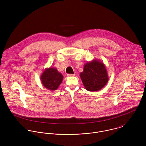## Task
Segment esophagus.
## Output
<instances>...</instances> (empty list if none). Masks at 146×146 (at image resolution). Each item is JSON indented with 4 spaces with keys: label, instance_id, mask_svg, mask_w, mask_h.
<instances>
[{
    "label": "esophagus",
    "instance_id": "esophagus-1",
    "mask_svg": "<svg viewBox=\"0 0 146 146\" xmlns=\"http://www.w3.org/2000/svg\"><path fill=\"white\" fill-rule=\"evenodd\" d=\"M75 75V74H67V76H74Z\"/></svg>",
    "mask_w": 146,
    "mask_h": 146
}]
</instances>
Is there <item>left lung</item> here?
I'll use <instances>...</instances> for the list:
<instances>
[{"label": "left lung", "instance_id": "8db88e82", "mask_svg": "<svg viewBox=\"0 0 146 146\" xmlns=\"http://www.w3.org/2000/svg\"><path fill=\"white\" fill-rule=\"evenodd\" d=\"M80 76L85 88L90 92L100 90L109 80L105 64L96 59L84 64Z\"/></svg>", "mask_w": 146, "mask_h": 146}]
</instances>
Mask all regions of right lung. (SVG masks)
<instances>
[{
    "label": "right lung",
    "instance_id": "1",
    "mask_svg": "<svg viewBox=\"0 0 146 146\" xmlns=\"http://www.w3.org/2000/svg\"><path fill=\"white\" fill-rule=\"evenodd\" d=\"M62 74L56 67H50L45 68L40 76L42 85L47 89L56 90L62 82Z\"/></svg>",
    "mask_w": 146,
    "mask_h": 146
}]
</instances>
